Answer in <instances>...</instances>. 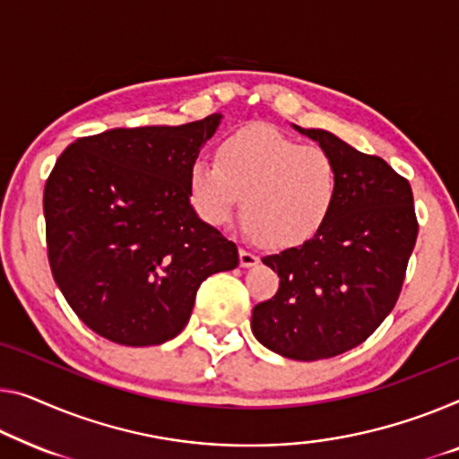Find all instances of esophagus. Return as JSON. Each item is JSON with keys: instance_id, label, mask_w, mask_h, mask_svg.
<instances>
[{"instance_id": "34e87169", "label": "esophagus", "mask_w": 459, "mask_h": 459, "mask_svg": "<svg viewBox=\"0 0 459 459\" xmlns=\"http://www.w3.org/2000/svg\"><path fill=\"white\" fill-rule=\"evenodd\" d=\"M238 262H241L243 268H251V265H255L259 262V257L247 249H238Z\"/></svg>"}]
</instances>
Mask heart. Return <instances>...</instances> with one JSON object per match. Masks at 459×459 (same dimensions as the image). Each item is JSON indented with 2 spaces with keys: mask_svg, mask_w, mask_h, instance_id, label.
Masks as SVG:
<instances>
[{
  "mask_svg": "<svg viewBox=\"0 0 459 459\" xmlns=\"http://www.w3.org/2000/svg\"><path fill=\"white\" fill-rule=\"evenodd\" d=\"M189 202L210 227H224L241 206L249 229L276 247H295L324 229L340 195V169L327 150L299 143L270 126L238 129L197 160Z\"/></svg>",
  "mask_w": 459,
  "mask_h": 459,
  "instance_id": "obj_1",
  "label": "heart"
}]
</instances>
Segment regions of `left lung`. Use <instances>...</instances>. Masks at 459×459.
Returning <instances> with one entry per match:
<instances>
[{
	"label": "left lung",
	"instance_id": "1",
	"mask_svg": "<svg viewBox=\"0 0 459 459\" xmlns=\"http://www.w3.org/2000/svg\"><path fill=\"white\" fill-rule=\"evenodd\" d=\"M295 129L338 162L340 195L316 237L262 259L280 286L253 307L251 330L272 352L319 360L362 344L389 316L419 222L410 183L385 160L324 129Z\"/></svg>",
	"mask_w": 459,
	"mask_h": 459
}]
</instances>
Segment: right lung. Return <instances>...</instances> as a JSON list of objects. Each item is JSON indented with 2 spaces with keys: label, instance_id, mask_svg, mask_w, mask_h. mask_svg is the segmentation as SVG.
I'll return each instance as SVG.
<instances>
[{
  "label": "right lung",
  "instance_id": "add662e5",
  "mask_svg": "<svg viewBox=\"0 0 459 459\" xmlns=\"http://www.w3.org/2000/svg\"><path fill=\"white\" fill-rule=\"evenodd\" d=\"M221 119L107 129L55 162L47 255L67 305L99 336L123 346L175 338L204 280L238 265L237 245L197 218L187 189Z\"/></svg>",
  "mask_w": 459,
  "mask_h": 459
}]
</instances>
